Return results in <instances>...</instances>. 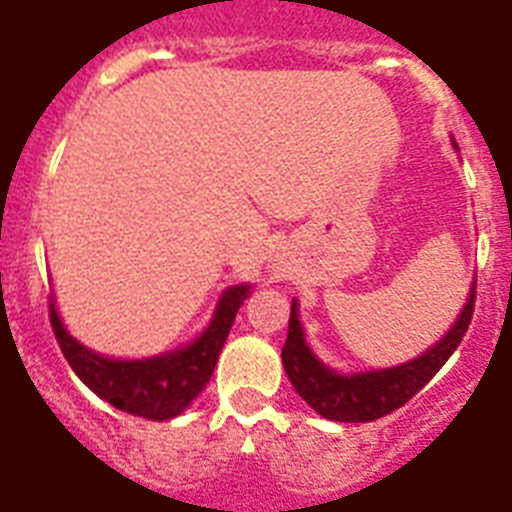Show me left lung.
Listing matches in <instances>:
<instances>
[{"instance_id":"8db88e82","label":"left lung","mask_w":512,"mask_h":512,"mask_svg":"<svg viewBox=\"0 0 512 512\" xmlns=\"http://www.w3.org/2000/svg\"><path fill=\"white\" fill-rule=\"evenodd\" d=\"M456 148V140L451 138ZM459 151V148H456ZM474 310V282L454 325L443 333L441 341L415 359L402 361L384 369L369 372H336L320 359L307 343L305 328L300 323V302L292 300L289 312V333L282 348V364L297 395L318 415L336 423H369L392 410L402 408L410 397L418 395L425 384L436 377L449 356L459 348L467 333Z\"/></svg>"}]
</instances>
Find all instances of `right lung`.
I'll use <instances>...</instances> for the list:
<instances>
[{
	"label": "right lung",
	"mask_w": 512,
	"mask_h": 512,
	"mask_svg": "<svg viewBox=\"0 0 512 512\" xmlns=\"http://www.w3.org/2000/svg\"><path fill=\"white\" fill-rule=\"evenodd\" d=\"M251 292V282L225 287L200 336L143 359H115L76 341L58 315L56 300H51V325L69 366L94 395L122 413L146 420H171L182 415L207 387L235 312Z\"/></svg>",
	"instance_id": "1"
}]
</instances>
